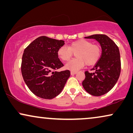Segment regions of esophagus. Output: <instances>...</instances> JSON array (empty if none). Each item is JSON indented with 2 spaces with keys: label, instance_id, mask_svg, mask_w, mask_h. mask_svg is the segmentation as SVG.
Instances as JSON below:
<instances>
[{
  "label": "esophagus",
  "instance_id": "1",
  "mask_svg": "<svg viewBox=\"0 0 133 133\" xmlns=\"http://www.w3.org/2000/svg\"><path fill=\"white\" fill-rule=\"evenodd\" d=\"M70 74H71L72 75H73L75 74H77V72L76 71H71L70 72Z\"/></svg>",
  "mask_w": 133,
  "mask_h": 133
}]
</instances>
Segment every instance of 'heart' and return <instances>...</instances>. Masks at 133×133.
<instances>
[{
    "label": "heart",
    "mask_w": 133,
    "mask_h": 133,
    "mask_svg": "<svg viewBox=\"0 0 133 133\" xmlns=\"http://www.w3.org/2000/svg\"><path fill=\"white\" fill-rule=\"evenodd\" d=\"M101 48L99 45H94L89 40L80 39L73 42L69 47L63 45L58 50L59 58L64 61H68L75 54L76 58L68 62L65 65L67 69L77 71L85 65L95 64L101 56Z\"/></svg>",
    "instance_id": "1"
}]
</instances>
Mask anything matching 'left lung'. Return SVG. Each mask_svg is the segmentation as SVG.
Segmentation results:
<instances>
[{
	"instance_id": "left-lung-1",
	"label": "left lung",
	"mask_w": 133,
	"mask_h": 133,
	"mask_svg": "<svg viewBox=\"0 0 133 133\" xmlns=\"http://www.w3.org/2000/svg\"><path fill=\"white\" fill-rule=\"evenodd\" d=\"M94 38L102 48L101 58L90 73L85 71V78L82 82L84 89L90 95L99 96L108 93L117 83L121 72L120 51L115 42L104 34H94L85 37Z\"/></svg>"
}]
</instances>
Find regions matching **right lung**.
Wrapping results in <instances>:
<instances>
[{"label": "right lung", "mask_w": 133, "mask_h": 133, "mask_svg": "<svg viewBox=\"0 0 133 133\" xmlns=\"http://www.w3.org/2000/svg\"><path fill=\"white\" fill-rule=\"evenodd\" d=\"M64 41L46 36L37 38L25 48L21 73L28 88L37 96L51 99L63 90L70 77L69 70L57 72L64 66L57 52Z\"/></svg>", "instance_id": "1"}]
</instances>
